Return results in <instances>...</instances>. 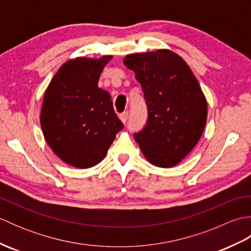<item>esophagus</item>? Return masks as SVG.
Returning a JSON list of instances; mask_svg holds the SVG:
<instances>
[{"instance_id": "1", "label": "esophagus", "mask_w": 251, "mask_h": 251, "mask_svg": "<svg viewBox=\"0 0 251 251\" xmlns=\"http://www.w3.org/2000/svg\"><path fill=\"white\" fill-rule=\"evenodd\" d=\"M127 119H128V113H127V112H124V113H122V114H120V120L124 123L127 122Z\"/></svg>"}]
</instances>
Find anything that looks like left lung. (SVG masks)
Here are the masks:
<instances>
[{
    "instance_id": "obj_1",
    "label": "left lung",
    "mask_w": 251,
    "mask_h": 251,
    "mask_svg": "<svg viewBox=\"0 0 251 251\" xmlns=\"http://www.w3.org/2000/svg\"><path fill=\"white\" fill-rule=\"evenodd\" d=\"M124 65L135 72L148 105L147 125L134 135L154 166L181 162L201 139L207 121V100L182 58L169 50L131 54Z\"/></svg>"
}]
</instances>
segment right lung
<instances>
[{"mask_svg": "<svg viewBox=\"0 0 251 251\" xmlns=\"http://www.w3.org/2000/svg\"><path fill=\"white\" fill-rule=\"evenodd\" d=\"M111 59L102 56L69 60L45 92L40 119L43 135L56 155L70 166L99 164L124 127L110 94L98 87L100 74Z\"/></svg>", "mask_w": 251, "mask_h": 251, "instance_id": "1", "label": "right lung"}]
</instances>
